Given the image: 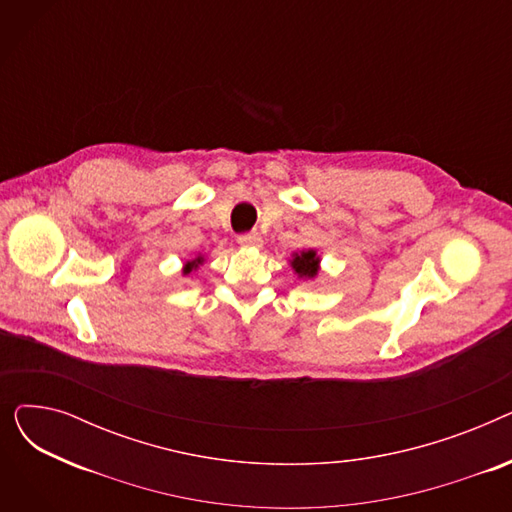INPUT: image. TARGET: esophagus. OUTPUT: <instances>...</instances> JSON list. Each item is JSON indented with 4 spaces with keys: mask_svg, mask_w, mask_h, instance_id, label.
Wrapping results in <instances>:
<instances>
[{
    "mask_svg": "<svg viewBox=\"0 0 512 512\" xmlns=\"http://www.w3.org/2000/svg\"><path fill=\"white\" fill-rule=\"evenodd\" d=\"M238 245L245 249H259L263 245V240L257 232H249V234H240L238 236Z\"/></svg>",
    "mask_w": 512,
    "mask_h": 512,
    "instance_id": "1",
    "label": "esophagus"
}]
</instances>
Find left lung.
Returning <instances> with one entry per match:
<instances>
[{"label": "left lung", "instance_id": "8db88e82", "mask_svg": "<svg viewBox=\"0 0 512 512\" xmlns=\"http://www.w3.org/2000/svg\"><path fill=\"white\" fill-rule=\"evenodd\" d=\"M288 263L292 267V272L303 280H315L321 270V257L317 255L315 249H303L299 253H292Z\"/></svg>", "mask_w": 512, "mask_h": 512}]
</instances>
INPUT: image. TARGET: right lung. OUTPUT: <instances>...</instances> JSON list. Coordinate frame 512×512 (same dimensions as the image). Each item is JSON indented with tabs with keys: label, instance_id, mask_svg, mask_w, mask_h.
Listing matches in <instances>:
<instances>
[{
	"label": "right lung",
	"instance_id": "obj_1",
	"mask_svg": "<svg viewBox=\"0 0 512 512\" xmlns=\"http://www.w3.org/2000/svg\"><path fill=\"white\" fill-rule=\"evenodd\" d=\"M203 263H205V255H201V253H199L197 257L186 259V261H184V265H182V276H188V274L197 272Z\"/></svg>",
	"mask_w": 512,
	"mask_h": 512
}]
</instances>
